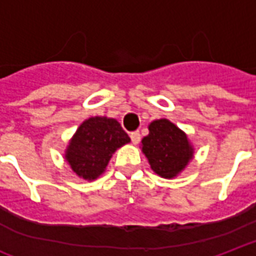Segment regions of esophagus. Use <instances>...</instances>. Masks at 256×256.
<instances>
[{
    "label": "esophagus",
    "mask_w": 256,
    "mask_h": 256,
    "mask_svg": "<svg viewBox=\"0 0 256 256\" xmlns=\"http://www.w3.org/2000/svg\"><path fill=\"white\" fill-rule=\"evenodd\" d=\"M130 138H132V144L136 145V144H140V141H141V134H140V132H132L130 134Z\"/></svg>",
    "instance_id": "esophagus-1"
}]
</instances>
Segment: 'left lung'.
I'll return each mask as SVG.
<instances>
[{
  "instance_id": "left-lung-1",
  "label": "left lung",
  "mask_w": 256,
  "mask_h": 256,
  "mask_svg": "<svg viewBox=\"0 0 256 256\" xmlns=\"http://www.w3.org/2000/svg\"><path fill=\"white\" fill-rule=\"evenodd\" d=\"M142 152L154 173L173 178L184 170L193 157L188 136L168 120H153L149 134L142 140Z\"/></svg>"
}]
</instances>
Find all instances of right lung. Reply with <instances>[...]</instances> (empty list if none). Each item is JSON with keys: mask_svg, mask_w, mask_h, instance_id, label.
I'll list each match as a JSON object with an SVG mask.
<instances>
[{"mask_svg": "<svg viewBox=\"0 0 256 256\" xmlns=\"http://www.w3.org/2000/svg\"><path fill=\"white\" fill-rule=\"evenodd\" d=\"M130 142L116 120L91 116L76 130L66 150V160L76 174L84 180H95L103 172L115 150Z\"/></svg>", "mask_w": 256, "mask_h": 256, "instance_id": "right-lung-1", "label": "right lung"}]
</instances>
